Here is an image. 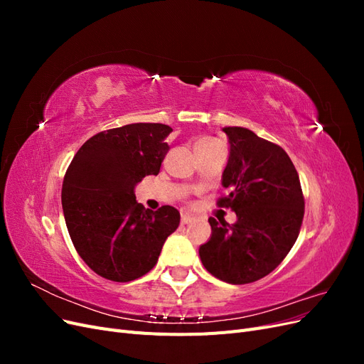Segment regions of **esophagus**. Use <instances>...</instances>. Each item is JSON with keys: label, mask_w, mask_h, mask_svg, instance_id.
Masks as SVG:
<instances>
[{"label": "esophagus", "mask_w": 364, "mask_h": 364, "mask_svg": "<svg viewBox=\"0 0 364 364\" xmlns=\"http://www.w3.org/2000/svg\"><path fill=\"white\" fill-rule=\"evenodd\" d=\"M191 222H194V217H191V215H182V220H181L182 225H190Z\"/></svg>", "instance_id": "obj_1"}]
</instances>
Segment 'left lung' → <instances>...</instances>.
I'll return each instance as SVG.
<instances>
[{
  "label": "left lung",
  "mask_w": 364,
  "mask_h": 364,
  "mask_svg": "<svg viewBox=\"0 0 364 364\" xmlns=\"http://www.w3.org/2000/svg\"><path fill=\"white\" fill-rule=\"evenodd\" d=\"M229 158L218 203L237 214L229 225L209 217L211 238L199 247L205 269L228 284H249L277 269L296 243L304 218L299 176L287 153L246 127H223Z\"/></svg>",
  "instance_id": "8db88e82"
}]
</instances>
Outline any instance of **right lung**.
Instances as JSON below:
<instances>
[{"label": "right lung", "instance_id": "right-lung-1", "mask_svg": "<svg viewBox=\"0 0 364 364\" xmlns=\"http://www.w3.org/2000/svg\"><path fill=\"white\" fill-rule=\"evenodd\" d=\"M167 124L135 123L100 132L75 153L62 185V208L73 245L97 274L129 282L150 272L179 226L173 206L150 211L135 186L158 174L167 155Z\"/></svg>", "mask_w": 364, "mask_h": 364}]
</instances>
